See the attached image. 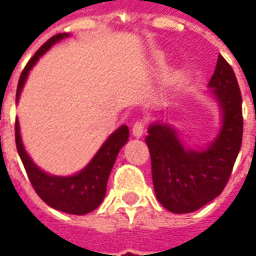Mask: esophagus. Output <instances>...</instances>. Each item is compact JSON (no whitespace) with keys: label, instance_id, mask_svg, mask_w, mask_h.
<instances>
[{"label":"esophagus","instance_id":"34e87169","mask_svg":"<svg viewBox=\"0 0 256 256\" xmlns=\"http://www.w3.org/2000/svg\"><path fill=\"white\" fill-rule=\"evenodd\" d=\"M145 126L142 122H136L133 124V128H132V133L136 138H140V137H142V134H144Z\"/></svg>","mask_w":256,"mask_h":256}]
</instances>
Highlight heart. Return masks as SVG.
I'll list each match as a JSON object with an SVG mask.
<instances>
[{
	"mask_svg": "<svg viewBox=\"0 0 256 256\" xmlns=\"http://www.w3.org/2000/svg\"><path fill=\"white\" fill-rule=\"evenodd\" d=\"M155 62H156V64L159 66V67H160L162 64H163V60H162L160 58H155Z\"/></svg>",
	"mask_w": 256,
	"mask_h": 256,
	"instance_id": "1",
	"label": "heart"
}]
</instances>
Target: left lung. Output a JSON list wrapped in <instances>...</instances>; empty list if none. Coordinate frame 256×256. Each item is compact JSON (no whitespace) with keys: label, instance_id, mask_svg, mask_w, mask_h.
<instances>
[{"label":"left lung","instance_id":"1","mask_svg":"<svg viewBox=\"0 0 256 256\" xmlns=\"http://www.w3.org/2000/svg\"><path fill=\"white\" fill-rule=\"evenodd\" d=\"M208 88L218 104L220 128L207 146L185 148L170 123L154 122L148 128L145 141L150 148L155 194L174 214L193 212L220 196L242 146L240 88L233 70L220 54Z\"/></svg>","mask_w":256,"mask_h":256}]
</instances>
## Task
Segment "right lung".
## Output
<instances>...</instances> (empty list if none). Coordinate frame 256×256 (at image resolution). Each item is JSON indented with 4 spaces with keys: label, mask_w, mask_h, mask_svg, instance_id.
Masks as SVG:
<instances>
[{
    "label": "right lung",
    "mask_w": 256,
    "mask_h": 256,
    "mask_svg": "<svg viewBox=\"0 0 256 256\" xmlns=\"http://www.w3.org/2000/svg\"><path fill=\"white\" fill-rule=\"evenodd\" d=\"M70 36L67 32L58 34L48 40L42 45L36 53L30 58L23 72L20 75L18 92H16V102L19 101L20 93L23 90L27 76L30 74L31 68L42 58L50 48ZM14 138H16V148L26 172L30 178L32 188L36 189L38 196L52 208L63 211L67 214L84 215L96 210L104 200L106 192V182L111 172L114 163L116 160L119 150L128 140V128L122 124L106 140V142L101 145L100 150L93 156V159L86 166L72 176H53L44 172L32 162L28 154L26 152L24 145L20 136L19 120L16 119L14 124Z\"/></svg>",
    "instance_id": "obj_1"
}]
</instances>
